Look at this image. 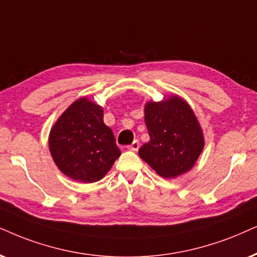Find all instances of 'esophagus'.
Listing matches in <instances>:
<instances>
[{
  "instance_id": "obj_1",
  "label": "esophagus",
  "mask_w": 257,
  "mask_h": 257,
  "mask_svg": "<svg viewBox=\"0 0 257 257\" xmlns=\"http://www.w3.org/2000/svg\"><path fill=\"white\" fill-rule=\"evenodd\" d=\"M139 148H140V142L138 141V140H135V141L133 142L131 146H128V149H131V151H134V152L138 151Z\"/></svg>"
}]
</instances>
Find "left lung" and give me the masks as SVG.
Masks as SVG:
<instances>
[{"label":"left lung","instance_id":"8db88e82","mask_svg":"<svg viewBox=\"0 0 257 257\" xmlns=\"http://www.w3.org/2000/svg\"><path fill=\"white\" fill-rule=\"evenodd\" d=\"M151 140L139 155L162 178H175L194 166L204 148V135L193 110L179 96L145 105Z\"/></svg>","mask_w":257,"mask_h":257}]
</instances>
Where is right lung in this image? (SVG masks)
<instances>
[{
	"label": "right lung",
	"mask_w": 257,
	"mask_h": 257,
	"mask_svg": "<svg viewBox=\"0 0 257 257\" xmlns=\"http://www.w3.org/2000/svg\"><path fill=\"white\" fill-rule=\"evenodd\" d=\"M48 146L65 175L82 183L102 179L121 155L103 109L86 97L77 99L52 126Z\"/></svg>",
	"instance_id": "obj_1"
}]
</instances>
